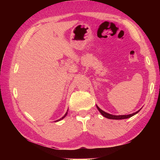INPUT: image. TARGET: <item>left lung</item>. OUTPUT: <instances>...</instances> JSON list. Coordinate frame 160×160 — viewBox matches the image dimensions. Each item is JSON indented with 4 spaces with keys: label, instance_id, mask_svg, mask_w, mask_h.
Wrapping results in <instances>:
<instances>
[{
    "label": "left lung",
    "instance_id": "obj_1",
    "mask_svg": "<svg viewBox=\"0 0 160 160\" xmlns=\"http://www.w3.org/2000/svg\"><path fill=\"white\" fill-rule=\"evenodd\" d=\"M97 109L99 111V112L102 113V115L103 116H104V117H106L107 118H109V119H116V120H119V119H126V118H128L130 117H131V116H134L135 114H136V113H138L140 112V110L138 111V112H135L133 113H131V114H128V115H118V116H116V115H112V114H110V113H108L107 112H104V111L102 110L100 108L97 106Z\"/></svg>",
    "mask_w": 160,
    "mask_h": 160
}]
</instances>
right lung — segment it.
<instances>
[{"label":"right lung","mask_w":160,"mask_h":160,"mask_svg":"<svg viewBox=\"0 0 160 160\" xmlns=\"http://www.w3.org/2000/svg\"><path fill=\"white\" fill-rule=\"evenodd\" d=\"M67 113H68V111H67V112L66 113V114H65L63 116V117H62V118H61L60 119H58V120H57V121H61V120H62V119H63V118H64L65 117H66V115H67Z\"/></svg>","instance_id":"right-lung-1"}]
</instances>
